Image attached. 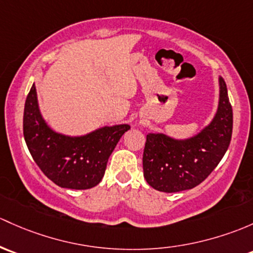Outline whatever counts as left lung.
<instances>
[{"label": "left lung", "instance_id": "left-lung-1", "mask_svg": "<svg viewBox=\"0 0 253 253\" xmlns=\"http://www.w3.org/2000/svg\"><path fill=\"white\" fill-rule=\"evenodd\" d=\"M233 132V109L227 84L219 78V102L209 126L187 139L149 133L143 153L148 184L164 193L188 190L204 182L224 156Z\"/></svg>", "mask_w": 253, "mask_h": 253}]
</instances>
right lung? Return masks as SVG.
Instances as JSON below:
<instances>
[{
  "mask_svg": "<svg viewBox=\"0 0 253 253\" xmlns=\"http://www.w3.org/2000/svg\"><path fill=\"white\" fill-rule=\"evenodd\" d=\"M129 128V125L105 126L80 137L57 133L40 113L35 84L26 97L23 119L26 145L40 169L62 188L82 190L99 184L109 156Z\"/></svg>",
  "mask_w": 253,
  "mask_h": 253,
  "instance_id": "right-lung-1",
  "label": "right lung"
}]
</instances>
